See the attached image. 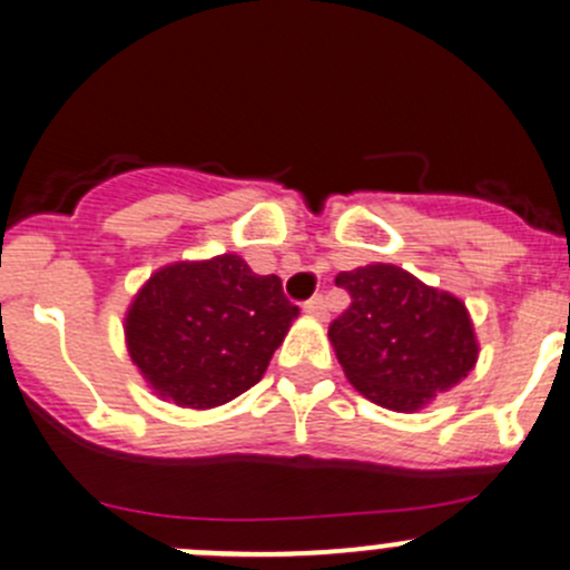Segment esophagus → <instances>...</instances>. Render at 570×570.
<instances>
[{
	"instance_id": "obj_1",
	"label": "esophagus",
	"mask_w": 570,
	"mask_h": 570,
	"mask_svg": "<svg viewBox=\"0 0 570 570\" xmlns=\"http://www.w3.org/2000/svg\"><path fill=\"white\" fill-rule=\"evenodd\" d=\"M303 308H306L308 314H314V317H325V297H322V295H314L312 301L303 303Z\"/></svg>"
}]
</instances>
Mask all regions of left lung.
<instances>
[{"mask_svg":"<svg viewBox=\"0 0 570 570\" xmlns=\"http://www.w3.org/2000/svg\"><path fill=\"white\" fill-rule=\"evenodd\" d=\"M350 308L327 327L347 381L366 400L411 413L461 383L476 364L469 312L455 295L394 264L336 275Z\"/></svg>","mask_w":570,"mask_h":570,"instance_id":"left-lung-1","label":"left lung"}]
</instances>
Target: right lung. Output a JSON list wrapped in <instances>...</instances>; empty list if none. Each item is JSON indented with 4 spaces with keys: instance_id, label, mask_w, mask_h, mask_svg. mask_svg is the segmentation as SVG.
<instances>
[{
    "instance_id": "1",
    "label": "right lung",
    "mask_w": 570,
    "mask_h": 570,
    "mask_svg": "<svg viewBox=\"0 0 570 570\" xmlns=\"http://www.w3.org/2000/svg\"><path fill=\"white\" fill-rule=\"evenodd\" d=\"M297 314L278 275L223 253L154 273L126 314V344L159 396L215 407L262 381Z\"/></svg>"
}]
</instances>
